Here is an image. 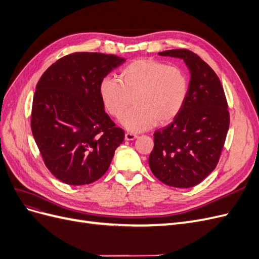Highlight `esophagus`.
Here are the masks:
<instances>
[{
    "label": "esophagus",
    "mask_w": 259,
    "mask_h": 259,
    "mask_svg": "<svg viewBox=\"0 0 259 259\" xmlns=\"http://www.w3.org/2000/svg\"><path fill=\"white\" fill-rule=\"evenodd\" d=\"M137 137V134H134V133H126V134H125V140H134Z\"/></svg>",
    "instance_id": "1"
}]
</instances>
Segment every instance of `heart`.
Returning a JSON list of instances; mask_svg holds the SVG:
<instances>
[{
	"mask_svg": "<svg viewBox=\"0 0 259 259\" xmlns=\"http://www.w3.org/2000/svg\"><path fill=\"white\" fill-rule=\"evenodd\" d=\"M188 94L186 73L176 66L154 59H136L125 66L119 80L106 76L99 84V96L108 113L123 126L142 132L171 121L180 112Z\"/></svg>",
	"mask_w": 259,
	"mask_h": 259,
	"instance_id": "b5f03b06",
	"label": "heart"
}]
</instances>
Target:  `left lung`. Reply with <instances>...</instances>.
Returning <instances> with one entry per match:
<instances>
[{"instance_id":"obj_1","label":"left lung","mask_w":259,"mask_h":259,"mask_svg":"<svg viewBox=\"0 0 259 259\" xmlns=\"http://www.w3.org/2000/svg\"><path fill=\"white\" fill-rule=\"evenodd\" d=\"M159 55L183 59L190 82L182 110L167 126L154 133L149 166L163 184L191 188L217 165L229 128L228 105L217 74L197 54L169 50Z\"/></svg>"}]
</instances>
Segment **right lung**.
I'll use <instances>...</instances> for the list:
<instances>
[{
	"instance_id": "right-lung-1",
	"label": "right lung",
	"mask_w": 259,
	"mask_h": 259,
	"mask_svg": "<svg viewBox=\"0 0 259 259\" xmlns=\"http://www.w3.org/2000/svg\"><path fill=\"white\" fill-rule=\"evenodd\" d=\"M124 61L115 55L73 53L58 59L38 80L31 130L46 167L60 182H96L123 143V130L105 112L99 84Z\"/></svg>"
}]
</instances>
